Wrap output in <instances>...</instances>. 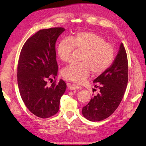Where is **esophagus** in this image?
<instances>
[{"label":"esophagus","mask_w":146,"mask_h":146,"mask_svg":"<svg viewBox=\"0 0 146 146\" xmlns=\"http://www.w3.org/2000/svg\"><path fill=\"white\" fill-rule=\"evenodd\" d=\"M70 89L71 90H81L82 87L76 84H72L70 85Z\"/></svg>","instance_id":"1"}]
</instances>
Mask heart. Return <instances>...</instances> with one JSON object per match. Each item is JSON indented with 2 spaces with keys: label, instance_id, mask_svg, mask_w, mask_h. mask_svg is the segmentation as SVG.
Wrapping results in <instances>:
<instances>
[{
  "label": "heart",
  "instance_id": "1",
  "mask_svg": "<svg viewBox=\"0 0 146 146\" xmlns=\"http://www.w3.org/2000/svg\"><path fill=\"white\" fill-rule=\"evenodd\" d=\"M75 48L84 50L80 63H73L64 68L61 74L64 78L76 83H82L91 71L100 75L110 66L114 58V48L98 34L81 31L70 38H63L59 42L57 54L61 61H71Z\"/></svg>",
  "mask_w": 146,
  "mask_h": 146
}]
</instances>
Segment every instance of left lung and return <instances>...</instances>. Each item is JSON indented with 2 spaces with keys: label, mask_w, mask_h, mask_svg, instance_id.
<instances>
[{
  "label": "left lung",
  "mask_w": 146,
  "mask_h": 146,
  "mask_svg": "<svg viewBox=\"0 0 146 146\" xmlns=\"http://www.w3.org/2000/svg\"><path fill=\"white\" fill-rule=\"evenodd\" d=\"M94 83L99 92L83 107L82 114L88 120L97 122L110 116L125 94L128 83V60L122 43L113 63Z\"/></svg>",
  "instance_id": "1"
}]
</instances>
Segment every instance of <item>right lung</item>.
Masks as SVG:
<instances>
[{
  "label": "right lung",
  "mask_w": 146,
  "mask_h": 146,
  "mask_svg": "<svg viewBox=\"0 0 146 146\" xmlns=\"http://www.w3.org/2000/svg\"><path fill=\"white\" fill-rule=\"evenodd\" d=\"M64 30L63 27L39 30L27 39L19 58L17 77L21 97L31 112L42 119L57 113L66 88L61 79L47 85L48 80L57 75L56 42Z\"/></svg>",
  "instance_id": "obj_1"
}]
</instances>
